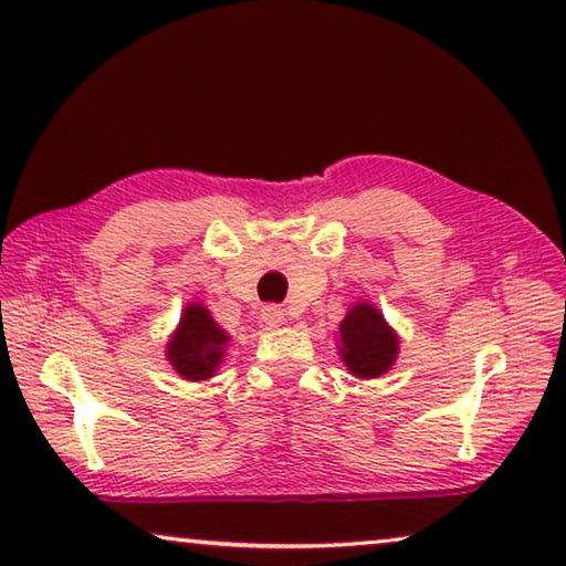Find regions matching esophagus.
Listing matches in <instances>:
<instances>
[{"mask_svg": "<svg viewBox=\"0 0 566 566\" xmlns=\"http://www.w3.org/2000/svg\"><path fill=\"white\" fill-rule=\"evenodd\" d=\"M262 319L270 324V327H282L286 317H284V310L280 304H266L262 310Z\"/></svg>", "mask_w": 566, "mask_h": 566, "instance_id": "1", "label": "esophagus"}]
</instances>
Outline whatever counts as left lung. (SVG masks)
Instances as JSON below:
<instances>
[{
    "instance_id": "left-lung-1",
    "label": "left lung",
    "mask_w": 566,
    "mask_h": 566,
    "mask_svg": "<svg viewBox=\"0 0 566 566\" xmlns=\"http://www.w3.org/2000/svg\"><path fill=\"white\" fill-rule=\"evenodd\" d=\"M339 354L359 379H375L389 371L399 354L397 332L389 327L375 304L359 302L339 324Z\"/></svg>"
}]
</instances>
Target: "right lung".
I'll return each mask as SVG.
<instances>
[{
  "label": "right lung",
  "instance_id": "right-lung-1",
  "mask_svg": "<svg viewBox=\"0 0 566 566\" xmlns=\"http://www.w3.org/2000/svg\"><path fill=\"white\" fill-rule=\"evenodd\" d=\"M227 342L229 334L212 319V314L199 302H191L181 312L179 327L167 344V359L181 379L202 381L214 377Z\"/></svg>",
  "mask_w": 566,
  "mask_h": 566
}]
</instances>
